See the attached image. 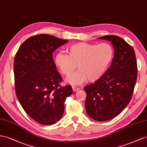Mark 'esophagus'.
Masks as SVG:
<instances>
[{
  "label": "esophagus",
  "instance_id": "esophagus-1",
  "mask_svg": "<svg viewBox=\"0 0 147 147\" xmlns=\"http://www.w3.org/2000/svg\"><path fill=\"white\" fill-rule=\"evenodd\" d=\"M72 89H73V91L74 92L78 91H79V90H80V89H79V88H77V87H76V86H72Z\"/></svg>",
  "mask_w": 147,
  "mask_h": 147
}]
</instances>
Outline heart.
<instances>
[{
  "label": "heart",
  "instance_id": "1",
  "mask_svg": "<svg viewBox=\"0 0 147 147\" xmlns=\"http://www.w3.org/2000/svg\"><path fill=\"white\" fill-rule=\"evenodd\" d=\"M67 55L58 53L55 62L61 73L66 76L72 74L77 65L79 70L66 81L71 84H80L86 81L95 82L103 76L114 56L111 43L100 44L79 42L66 48Z\"/></svg>",
  "mask_w": 147,
  "mask_h": 147
}]
</instances>
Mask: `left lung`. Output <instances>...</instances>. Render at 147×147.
<instances>
[{
  "mask_svg": "<svg viewBox=\"0 0 147 147\" xmlns=\"http://www.w3.org/2000/svg\"><path fill=\"white\" fill-rule=\"evenodd\" d=\"M111 41L114 56L103 76L85 86V109L92 119L104 122L112 119L131 100L137 78V63L134 48L118 36L98 38Z\"/></svg>",
  "mask_w": 147,
  "mask_h": 147,
  "instance_id": "1",
  "label": "left lung"
}]
</instances>
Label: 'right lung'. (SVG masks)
<instances>
[{
	"label": "right lung",
	"instance_id": "obj_1",
	"mask_svg": "<svg viewBox=\"0 0 147 147\" xmlns=\"http://www.w3.org/2000/svg\"><path fill=\"white\" fill-rule=\"evenodd\" d=\"M50 35L30 37L15 56L13 69L17 99L25 112L41 125L54 124L62 117L71 86H61L53 53L67 42Z\"/></svg>",
	"mask_w": 147,
	"mask_h": 147
}]
</instances>
